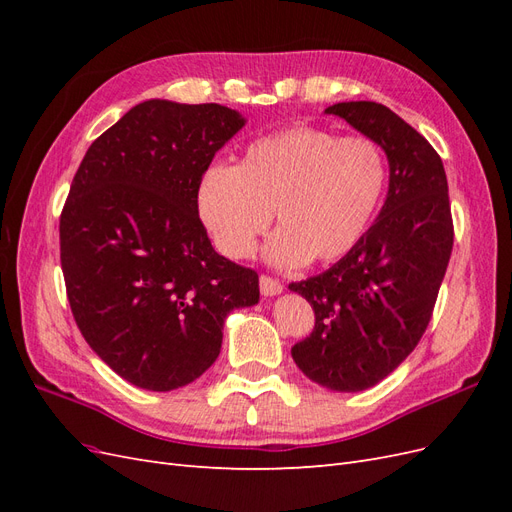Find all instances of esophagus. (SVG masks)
Instances as JSON below:
<instances>
[{
    "label": "esophagus",
    "instance_id": "1",
    "mask_svg": "<svg viewBox=\"0 0 512 512\" xmlns=\"http://www.w3.org/2000/svg\"><path fill=\"white\" fill-rule=\"evenodd\" d=\"M260 292L265 294V297H277V294L284 292V286L269 275H260Z\"/></svg>",
    "mask_w": 512,
    "mask_h": 512
}]
</instances>
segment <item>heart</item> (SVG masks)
I'll use <instances>...</instances> for the list:
<instances>
[{
	"label": "heart",
	"instance_id": "1",
	"mask_svg": "<svg viewBox=\"0 0 512 512\" xmlns=\"http://www.w3.org/2000/svg\"><path fill=\"white\" fill-rule=\"evenodd\" d=\"M386 185L382 149L367 136L297 126L260 136L235 166H211L198 181L196 207L226 258L250 256L271 213L280 230L265 258L297 267L333 262L363 239Z\"/></svg>",
	"mask_w": 512,
	"mask_h": 512
}]
</instances>
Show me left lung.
Masks as SVG:
<instances>
[{
  "label": "left lung",
  "instance_id": "obj_1",
  "mask_svg": "<svg viewBox=\"0 0 512 512\" xmlns=\"http://www.w3.org/2000/svg\"><path fill=\"white\" fill-rule=\"evenodd\" d=\"M324 113L382 147L389 192L342 260L288 286L316 314L292 359L324 389L356 393L384 380L421 342L451 258L453 220L444 164L425 136L378 102H339Z\"/></svg>",
  "mask_w": 512,
  "mask_h": 512
}]
</instances>
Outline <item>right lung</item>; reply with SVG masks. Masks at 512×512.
I'll return each mask as SVG.
<instances>
[{"instance_id":"add662e5","label":"right lung","mask_w":512,"mask_h":512,"mask_svg":"<svg viewBox=\"0 0 512 512\" xmlns=\"http://www.w3.org/2000/svg\"><path fill=\"white\" fill-rule=\"evenodd\" d=\"M245 117L222 104L147 100L87 149L59 220L76 324L100 359L147 391H175L215 363L232 309L258 275L213 250L198 181Z\"/></svg>"}]
</instances>
